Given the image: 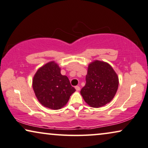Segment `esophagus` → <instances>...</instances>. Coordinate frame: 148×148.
<instances>
[{
    "instance_id": "esophagus-1",
    "label": "esophagus",
    "mask_w": 148,
    "mask_h": 148,
    "mask_svg": "<svg viewBox=\"0 0 148 148\" xmlns=\"http://www.w3.org/2000/svg\"><path fill=\"white\" fill-rule=\"evenodd\" d=\"M75 88H76V90H77V91H79V90H80V88L79 86H75Z\"/></svg>"
}]
</instances>
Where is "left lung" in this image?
Here are the masks:
<instances>
[{"instance_id":"1","label":"left lung","mask_w":148,"mask_h":148,"mask_svg":"<svg viewBox=\"0 0 148 148\" xmlns=\"http://www.w3.org/2000/svg\"><path fill=\"white\" fill-rule=\"evenodd\" d=\"M119 84L117 74L108 63L95 60L88 64L86 84L80 94L88 106L98 108L113 99Z\"/></svg>"}]
</instances>
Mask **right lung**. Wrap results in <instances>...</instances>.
Masks as SVG:
<instances>
[{"mask_svg": "<svg viewBox=\"0 0 148 148\" xmlns=\"http://www.w3.org/2000/svg\"><path fill=\"white\" fill-rule=\"evenodd\" d=\"M32 87L38 101L52 110H60L66 106L76 90L68 78L61 74V68L54 61L37 70L33 77Z\"/></svg>", "mask_w": 148, "mask_h": 148, "instance_id": "1", "label": "right lung"}]
</instances>
